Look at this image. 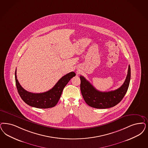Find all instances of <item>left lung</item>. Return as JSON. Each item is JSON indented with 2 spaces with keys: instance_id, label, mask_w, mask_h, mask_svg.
I'll list each match as a JSON object with an SVG mask.
<instances>
[{
  "instance_id": "1",
  "label": "left lung",
  "mask_w": 148,
  "mask_h": 148,
  "mask_svg": "<svg viewBox=\"0 0 148 148\" xmlns=\"http://www.w3.org/2000/svg\"><path fill=\"white\" fill-rule=\"evenodd\" d=\"M80 79L82 95L87 104L91 107L97 109L109 108L115 106L121 102L127 91L131 79V68L129 65L127 75L122 86L115 90L109 92L98 91L82 75Z\"/></svg>"
}]
</instances>
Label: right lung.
<instances>
[{"mask_svg": "<svg viewBox=\"0 0 148 148\" xmlns=\"http://www.w3.org/2000/svg\"><path fill=\"white\" fill-rule=\"evenodd\" d=\"M15 74L16 85L22 99L31 107L41 109L55 107L61 97L64 87L73 77L76 75L74 71L68 73L62 77L51 90L43 93H35L26 91L21 86L17 79L16 69Z\"/></svg>", "mask_w": 148, "mask_h": 148, "instance_id": "obj_1", "label": "right lung"}]
</instances>
